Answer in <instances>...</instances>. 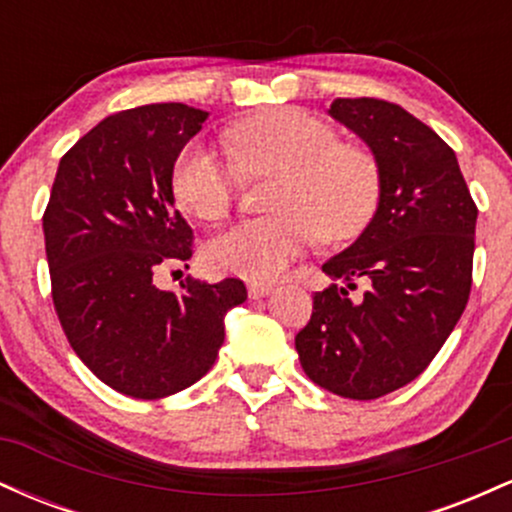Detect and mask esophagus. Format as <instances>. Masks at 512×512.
<instances>
[{
	"mask_svg": "<svg viewBox=\"0 0 512 512\" xmlns=\"http://www.w3.org/2000/svg\"><path fill=\"white\" fill-rule=\"evenodd\" d=\"M274 291L272 284H264V281H252L248 284V293L250 298H262V296H269V293Z\"/></svg>",
	"mask_w": 512,
	"mask_h": 512,
	"instance_id": "obj_1",
	"label": "esophagus"
}]
</instances>
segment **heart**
Listing matches in <instances>:
<instances>
[{
	"label": "heart",
	"instance_id": "obj_1",
	"mask_svg": "<svg viewBox=\"0 0 512 512\" xmlns=\"http://www.w3.org/2000/svg\"><path fill=\"white\" fill-rule=\"evenodd\" d=\"M228 151L243 173L276 175L274 214L240 221L211 238L209 267L248 279H274L315 245L356 238L373 219L383 190L380 161L366 144L296 108L248 117L228 129ZM238 170L209 144L190 142L173 166V195L204 221L233 207Z\"/></svg>",
	"mask_w": 512,
	"mask_h": 512
}]
</instances>
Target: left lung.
Returning <instances> with one entry per match:
<instances>
[{"label": "left lung", "mask_w": 512, "mask_h": 512, "mask_svg": "<svg viewBox=\"0 0 512 512\" xmlns=\"http://www.w3.org/2000/svg\"><path fill=\"white\" fill-rule=\"evenodd\" d=\"M330 115L378 156L383 190L361 238L322 264L342 286L315 293L296 351L313 383L378 399L424 373L467 308L479 209L455 151L404 108L337 98Z\"/></svg>", "instance_id": "8db88e82"}]
</instances>
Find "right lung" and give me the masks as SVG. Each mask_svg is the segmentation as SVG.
I'll use <instances>...</instances> for the list:
<instances>
[{
  "label": "right lung",
  "instance_id": "add662e5",
  "mask_svg": "<svg viewBox=\"0 0 512 512\" xmlns=\"http://www.w3.org/2000/svg\"><path fill=\"white\" fill-rule=\"evenodd\" d=\"M207 115L156 103L105 117L52 182L43 233L55 313L76 356L122 395L161 399L197 383L223 344V315L248 298L240 279L187 276L180 293L154 284L192 257L173 166Z\"/></svg>",
  "mask_w": 512,
  "mask_h": 512
}]
</instances>
